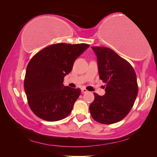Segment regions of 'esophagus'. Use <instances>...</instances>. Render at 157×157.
I'll use <instances>...</instances> for the list:
<instances>
[{
  "instance_id": "34e87169",
  "label": "esophagus",
  "mask_w": 157,
  "mask_h": 157,
  "mask_svg": "<svg viewBox=\"0 0 157 157\" xmlns=\"http://www.w3.org/2000/svg\"><path fill=\"white\" fill-rule=\"evenodd\" d=\"M81 90H82V93H86V92H88V90H87L86 88H82Z\"/></svg>"
}]
</instances>
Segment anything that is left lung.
Returning <instances> with one entry per match:
<instances>
[{"label":"left lung","instance_id":"1","mask_svg":"<svg viewBox=\"0 0 157 157\" xmlns=\"http://www.w3.org/2000/svg\"><path fill=\"white\" fill-rule=\"evenodd\" d=\"M97 56L99 78L106 84L105 94L95 99L89 107L94 119L110 124L121 121L134 105L138 92L137 77L132 66L113 50L92 46Z\"/></svg>","mask_w":157,"mask_h":157}]
</instances>
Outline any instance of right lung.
Masks as SVG:
<instances>
[{"label": "right lung", "mask_w": 157, "mask_h": 157, "mask_svg": "<svg viewBox=\"0 0 157 157\" xmlns=\"http://www.w3.org/2000/svg\"><path fill=\"white\" fill-rule=\"evenodd\" d=\"M89 44L59 43L42 49L28 64L24 90L35 115L47 121L63 119L71 113L81 90L64 86L65 75Z\"/></svg>", "instance_id": "add662e5"}]
</instances>
